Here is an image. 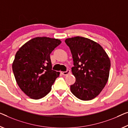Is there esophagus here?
Returning a JSON list of instances; mask_svg holds the SVG:
<instances>
[{
	"instance_id": "esophagus-1",
	"label": "esophagus",
	"mask_w": 128,
	"mask_h": 128,
	"mask_svg": "<svg viewBox=\"0 0 128 128\" xmlns=\"http://www.w3.org/2000/svg\"><path fill=\"white\" fill-rule=\"evenodd\" d=\"M70 70H67L66 71H65V72H62V74L63 75H67L68 74H70Z\"/></svg>"
}]
</instances>
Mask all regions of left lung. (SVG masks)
Here are the masks:
<instances>
[{
  "instance_id": "1",
  "label": "left lung",
  "mask_w": 128,
  "mask_h": 128,
  "mask_svg": "<svg viewBox=\"0 0 128 128\" xmlns=\"http://www.w3.org/2000/svg\"><path fill=\"white\" fill-rule=\"evenodd\" d=\"M65 42L72 53V72L76 78L75 83L70 86V91L79 100H92L108 82L110 58L98 43L89 38L77 36L66 38Z\"/></svg>"
}]
</instances>
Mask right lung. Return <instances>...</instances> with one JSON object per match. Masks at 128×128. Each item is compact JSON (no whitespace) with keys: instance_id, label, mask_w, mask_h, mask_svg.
Here are the masks:
<instances>
[{"instance_id":"obj_1","label":"right lung","mask_w":128,"mask_h":128,"mask_svg":"<svg viewBox=\"0 0 128 128\" xmlns=\"http://www.w3.org/2000/svg\"><path fill=\"white\" fill-rule=\"evenodd\" d=\"M62 41L46 37L29 40L19 49L12 68L16 83L29 98L39 100L51 91L60 72L52 70L50 54Z\"/></svg>"}]
</instances>
